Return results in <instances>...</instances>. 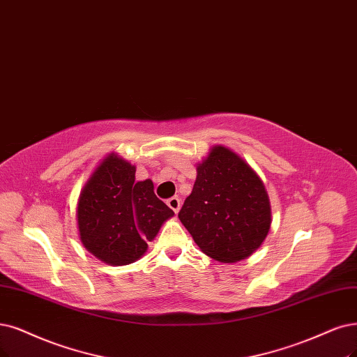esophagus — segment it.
<instances>
[{
	"mask_svg": "<svg viewBox=\"0 0 357 357\" xmlns=\"http://www.w3.org/2000/svg\"><path fill=\"white\" fill-rule=\"evenodd\" d=\"M167 206H169L172 210H174L175 213H178L179 208H181V200L178 199V197H172V199L167 200Z\"/></svg>",
	"mask_w": 357,
	"mask_h": 357,
	"instance_id": "obj_1",
	"label": "esophagus"
}]
</instances>
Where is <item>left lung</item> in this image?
<instances>
[{
	"label": "left lung",
	"instance_id": "8db88e82",
	"mask_svg": "<svg viewBox=\"0 0 357 357\" xmlns=\"http://www.w3.org/2000/svg\"><path fill=\"white\" fill-rule=\"evenodd\" d=\"M178 218L204 255L235 263L266 240L272 210L255 169L225 145H215L197 165L192 191Z\"/></svg>",
	"mask_w": 357,
	"mask_h": 357
}]
</instances>
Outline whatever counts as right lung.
Segmentation results:
<instances>
[{
  "mask_svg": "<svg viewBox=\"0 0 357 357\" xmlns=\"http://www.w3.org/2000/svg\"><path fill=\"white\" fill-rule=\"evenodd\" d=\"M137 167L117 153L105 155L81 190L76 207L79 238L88 252L112 266L141 259L174 216L154 194L151 179L135 181Z\"/></svg>",
  "mask_w": 357,
  "mask_h": 357,
  "instance_id": "right-lung-1",
  "label": "right lung"
}]
</instances>
